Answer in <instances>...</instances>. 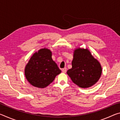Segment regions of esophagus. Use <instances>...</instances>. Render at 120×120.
Masks as SVG:
<instances>
[{
    "label": "esophagus",
    "mask_w": 120,
    "mask_h": 120,
    "mask_svg": "<svg viewBox=\"0 0 120 120\" xmlns=\"http://www.w3.org/2000/svg\"><path fill=\"white\" fill-rule=\"evenodd\" d=\"M62 72L64 73H66L67 72V68H64L62 69Z\"/></svg>",
    "instance_id": "obj_1"
}]
</instances>
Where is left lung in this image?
<instances>
[{"label": "left lung", "mask_w": 120, "mask_h": 120, "mask_svg": "<svg viewBox=\"0 0 120 120\" xmlns=\"http://www.w3.org/2000/svg\"><path fill=\"white\" fill-rule=\"evenodd\" d=\"M67 73L77 86L88 88L98 82L101 76V67L88 49L79 48L75 50L72 68Z\"/></svg>", "instance_id": "8db88e82"}]
</instances>
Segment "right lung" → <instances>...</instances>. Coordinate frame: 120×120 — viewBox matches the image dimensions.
I'll use <instances>...</instances> for the list:
<instances>
[{"label":"right lung","instance_id":"right-lung-1","mask_svg":"<svg viewBox=\"0 0 120 120\" xmlns=\"http://www.w3.org/2000/svg\"><path fill=\"white\" fill-rule=\"evenodd\" d=\"M51 56L50 50L44 48L35 52L30 59L26 66L25 75L32 86L46 87L61 72Z\"/></svg>","mask_w":120,"mask_h":120}]
</instances>
